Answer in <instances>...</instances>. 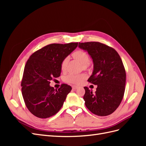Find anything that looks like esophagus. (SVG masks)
Instances as JSON below:
<instances>
[{"label":"esophagus","mask_w":146,"mask_h":146,"mask_svg":"<svg viewBox=\"0 0 146 146\" xmlns=\"http://www.w3.org/2000/svg\"><path fill=\"white\" fill-rule=\"evenodd\" d=\"M72 89L74 90H76L78 89V86H72Z\"/></svg>","instance_id":"esophagus-1"}]
</instances>
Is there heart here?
I'll return each instance as SVG.
<instances>
[{"label": "heart", "instance_id": "b5f03b06", "mask_svg": "<svg viewBox=\"0 0 146 146\" xmlns=\"http://www.w3.org/2000/svg\"><path fill=\"white\" fill-rule=\"evenodd\" d=\"M74 58L78 61L83 64L84 69H86L88 67V63L90 61L89 55L85 51L82 50H78L74 52L72 54ZM68 63V59H64L61 63V69L62 70H64L66 68V65ZM86 78V74L85 73L74 74H69L64 77V81L66 83L74 84V85H80Z\"/></svg>", "mask_w": 146, "mask_h": 146}]
</instances>
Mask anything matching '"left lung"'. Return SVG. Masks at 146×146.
Instances as JSON below:
<instances>
[{
    "label": "left lung",
    "mask_w": 146,
    "mask_h": 146,
    "mask_svg": "<svg viewBox=\"0 0 146 146\" xmlns=\"http://www.w3.org/2000/svg\"><path fill=\"white\" fill-rule=\"evenodd\" d=\"M93 61L94 70L88 81L98 86L95 93L84 87L83 99L87 108L98 116L113 113L120 105L125 92L126 73L116 50L99 42H79Z\"/></svg>",
    "instance_id": "1"
}]
</instances>
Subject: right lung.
Returning a JSON list of instances; mask_svg holds the SVG:
<instances>
[{
  "instance_id": "obj_1",
  "label": "right lung",
  "mask_w": 146,
  "mask_h": 146,
  "mask_svg": "<svg viewBox=\"0 0 146 146\" xmlns=\"http://www.w3.org/2000/svg\"><path fill=\"white\" fill-rule=\"evenodd\" d=\"M78 46V42L51 44L38 50L25 64L21 82L22 94L28 110L39 118L54 116L62 107L72 88L61 84L58 90L50 80L61 74V63Z\"/></svg>"
}]
</instances>
